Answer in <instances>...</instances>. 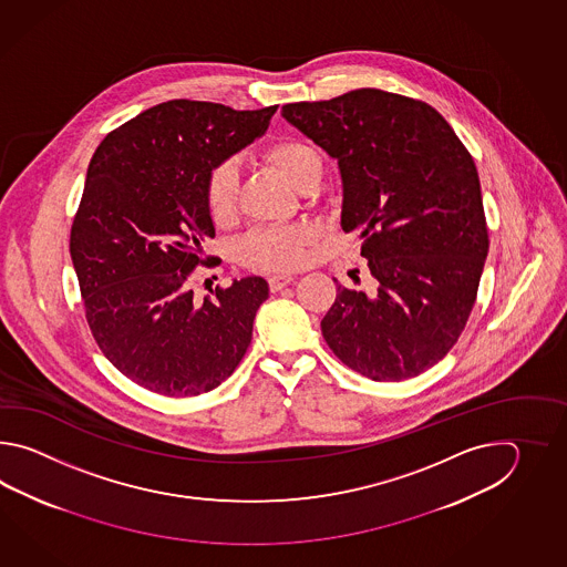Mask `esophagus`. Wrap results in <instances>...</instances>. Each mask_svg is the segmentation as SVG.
I'll return each instance as SVG.
<instances>
[{
  "instance_id": "34e87169",
  "label": "esophagus",
  "mask_w": 567,
  "mask_h": 567,
  "mask_svg": "<svg viewBox=\"0 0 567 567\" xmlns=\"http://www.w3.org/2000/svg\"><path fill=\"white\" fill-rule=\"evenodd\" d=\"M293 281V276H288V274H278V276H271L269 278V289L271 291H279L281 288H286Z\"/></svg>"
}]
</instances>
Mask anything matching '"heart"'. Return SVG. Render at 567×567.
<instances>
[{"mask_svg":"<svg viewBox=\"0 0 567 567\" xmlns=\"http://www.w3.org/2000/svg\"><path fill=\"white\" fill-rule=\"evenodd\" d=\"M267 159L296 188L308 176L320 172V156L312 145L300 140H279L269 145ZM206 208L218 225L229 223L239 200V172L225 162L208 172L205 182ZM312 241V229L306 225L257 229L241 243L243 261L255 269H291L306 257V245Z\"/></svg>","mask_w":567,"mask_h":567,"instance_id":"b5f03b06","label":"heart"}]
</instances>
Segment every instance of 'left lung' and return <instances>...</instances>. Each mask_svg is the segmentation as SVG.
I'll use <instances>...</instances> for the list:
<instances>
[{
  "instance_id": "obj_1",
  "label": "left lung",
  "mask_w": 567,
  "mask_h": 567,
  "mask_svg": "<svg viewBox=\"0 0 567 567\" xmlns=\"http://www.w3.org/2000/svg\"><path fill=\"white\" fill-rule=\"evenodd\" d=\"M281 115L337 159L340 227L361 233L373 276L371 293L337 281L326 344L373 381L417 377L456 344L488 255L474 159L434 107L379 89Z\"/></svg>"
}]
</instances>
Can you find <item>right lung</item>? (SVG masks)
<instances>
[{
  "label": "right lung",
  "mask_w": 567,
  "mask_h": 567,
  "mask_svg": "<svg viewBox=\"0 0 567 567\" xmlns=\"http://www.w3.org/2000/svg\"><path fill=\"white\" fill-rule=\"evenodd\" d=\"M276 111L174 99L109 133L91 157L71 257L96 344L133 383L168 398L208 393L249 349L266 279H233L196 301L188 276L215 237L208 172L261 137Z\"/></svg>",
  "instance_id": "right-lung-1"
}]
</instances>
